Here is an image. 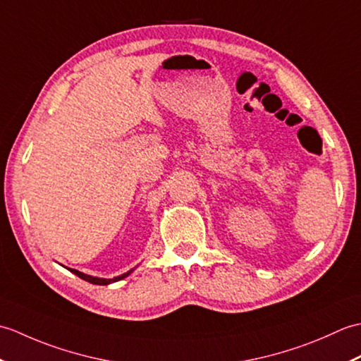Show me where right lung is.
<instances>
[{
  "mask_svg": "<svg viewBox=\"0 0 361 361\" xmlns=\"http://www.w3.org/2000/svg\"><path fill=\"white\" fill-rule=\"evenodd\" d=\"M68 270H70L71 273H74L75 276H79L80 279L87 281V282H91V283H96V286H109V283H111V282H118V281H121V279L127 278V276L133 271V270H130V271H127V273H124V274L116 276V278H113V279H104V278H94V276H90V274H85V273L78 271V270H73V268H68Z\"/></svg>",
  "mask_w": 361,
  "mask_h": 361,
  "instance_id": "1",
  "label": "right lung"
}]
</instances>
